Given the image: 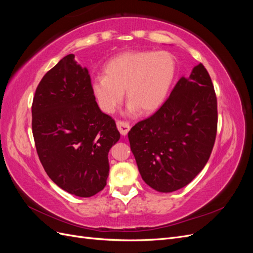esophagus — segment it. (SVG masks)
Wrapping results in <instances>:
<instances>
[{
  "label": "esophagus",
  "instance_id": "34e87169",
  "mask_svg": "<svg viewBox=\"0 0 253 253\" xmlns=\"http://www.w3.org/2000/svg\"><path fill=\"white\" fill-rule=\"evenodd\" d=\"M116 126H117V128L118 131L120 132V134L122 136H126L127 134V132L129 131V126L128 124H126V122L125 121H121V120H118L116 122Z\"/></svg>",
  "mask_w": 253,
  "mask_h": 253
}]
</instances>
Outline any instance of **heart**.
<instances>
[{"label": "heart", "mask_w": 253, "mask_h": 253, "mask_svg": "<svg viewBox=\"0 0 253 253\" xmlns=\"http://www.w3.org/2000/svg\"><path fill=\"white\" fill-rule=\"evenodd\" d=\"M175 61L167 51H127L111 59L104 76L91 81V90L99 108L113 114L124 100L128 110L152 113L165 102L175 77Z\"/></svg>", "instance_id": "b5f03b06"}]
</instances>
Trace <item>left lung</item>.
<instances>
[{"instance_id":"8db88e82","label":"left lung","mask_w":253,"mask_h":253,"mask_svg":"<svg viewBox=\"0 0 253 253\" xmlns=\"http://www.w3.org/2000/svg\"><path fill=\"white\" fill-rule=\"evenodd\" d=\"M216 129V95L200 63L178 80L162 108L128 132L144 182L164 193L187 186L209 160Z\"/></svg>"}]
</instances>
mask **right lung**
I'll list each match as a JSON object with an SVG mask.
<instances>
[{
    "instance_id": "add662e5",
    "label": "right lung",
    "mask_w": 253,
    "mask_h": 253,
    "mask_svg": "<svg viewBox=\"0 0 253 253\" xmlns=\"http://www.w3.org/2000/svg\"><path fill=\"white\" fill-rule=\"evenodd\" d=\"M32 114L37 153L49 178L76 196L100 192L109 176V152L120 134L99 109L87 68L73 53L44 75Z\"/></svg>"
}]
</instances>
